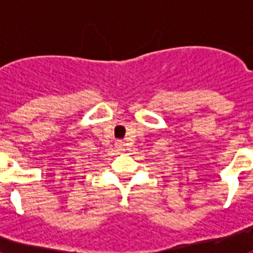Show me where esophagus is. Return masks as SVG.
Returning a JSON list of instances; mask_svg holds the SVG:
<instances>
[{"label": "esophagus", "mask_w": 253, "mask_h": 253, "mask_svg": "<svg viewBox=\"0 0 253 253\" xmlns=\"http://www.w3.org/2000/svg\"><path fill=\"white\" fill-rule=\"evenodd\" d=\"M115 147H117V150L121 151V152L126 150V147H125V143L123 142H117L115 143Z\"/></svg>", "instance_id": "esophagus-1"}]
</instances>
